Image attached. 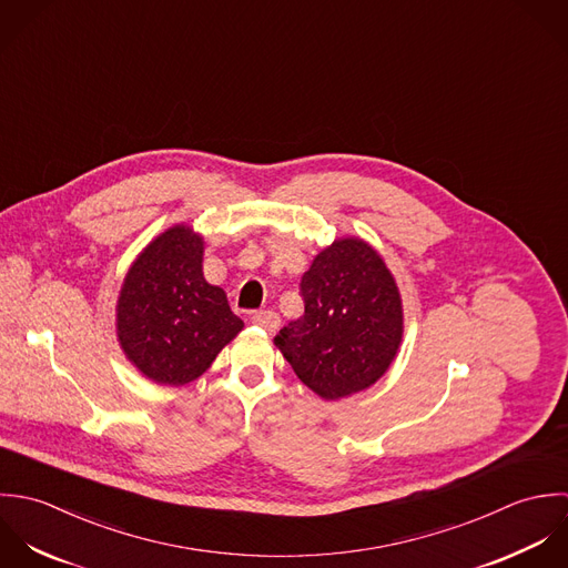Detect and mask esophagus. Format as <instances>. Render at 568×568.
Instances as JSON below:
<instances>
[{
	"label": "esophagus",
	"instance_id": "esophagus-1",
	"mask_svg": "<svg viewBox=\"0 0 568 568\" xmlns=\"http://www.w3.org/2000/svg\"><path fill=\"white\" fill-rule=\"evenodd\" d=\"M252 323L256 325V327H261V329H265V332H276L278 329V325H281V318H278V314H274V312H270V310H265V312H256L254 316H252Z\"/></svg>",
	"mask_w": 568,
	"mask_h": 568
}]
</instances>
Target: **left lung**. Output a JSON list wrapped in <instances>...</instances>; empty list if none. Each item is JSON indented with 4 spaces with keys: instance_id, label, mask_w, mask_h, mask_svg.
Wrapping results in <instances>:
<instances>
[{
    "instance_id": "8db88e82",
    "label": "left lung",
    "mask_w": 568,
    "mask_h": 568,
    "mask_svg": "<svg viewBox=\"0 0 568 568\" xmlns=\"http://www.w3.org/2000/svg\"><path fill=\"white\" fill-rule=\"evenodd\" d=\"M305 314L274 338L298 379L336 402L373 386L404 338V305L382 254L359 236L321 250L301 278Z\"/></svg>"
}]
</instances>
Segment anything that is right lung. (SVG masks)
Segmentation results:
<instances>
[{
	"mask_svg": "<svg viewBox=\"0 0 568 568\" xmlns=\"http://www.w3.org/2000/svg\"><path fill=\"white\" fill-rule=\"evenodd\" d=\"M204 236L175 224L160 232L124 274L115 336L124 357L151 382L184 386L243 329L226 292L204 278Z\"/></svg>",
	"mask_w": 568,
	"mask_h": 568,
	"instance_id": "1",
	"label": "right lung"
}]
</instances>
